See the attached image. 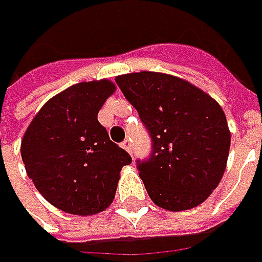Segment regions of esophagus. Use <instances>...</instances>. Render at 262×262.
I'll list each match as a JSON object with an SVG mask.
<instances>
[{
    "instance_id": "esophagus-1",
    "label": "esophagus",
    "mask_w": 262,
    "mask_h": 262,
    "mask_svg": "<svg viewBox=\"0 0 262 262\" xmlns=\"http://www.w3.org/2000/svg\"><path fill=\"white\" fill-rule=\"evenodd\" d=\"M121 146H122V148H124L125 151L131 153V140H125V141H124V143H122Z\"/></svg>"
}]
</instances>
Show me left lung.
Here are the masks:
<instances>
[{"label": "left lung", "mask_w": 262, "mask_h": 262, "mask_svg": "<svg viewBox=\"0 0 262 262\" xmlns=\"http://www.w3.org/2000/svg\"><path fill=\"white\" fill-rule=\"evenodd\" d=\"M115 81L153 141L150 157L137 162L151 201L169 211L204 203L223 178L230 148L222 106L170 74L141 71L118 76Z\"/></svg>", "instance_id": "8db88e82"}]
</instances>
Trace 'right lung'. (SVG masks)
Instances as JSON below:
<instances>
[{
    "label": "right lung",
    "mask_w": 262,
    "mask_h": 262,
    "mask_svg": "<svg viewBox=\"0 0 262 262\" xmlns=\"http://www.w3.org/2000/svg\"><path fill=\"white\" fill-rule=\"evenodd\" d=\"M115 90L106 78L68 87L40 107L23 136L27 176L46 201L66 213L92 216L106 210L121 169L131 163L97 121Z\"/></svg>",
    "instance_id": "1"
}]
</instances>
